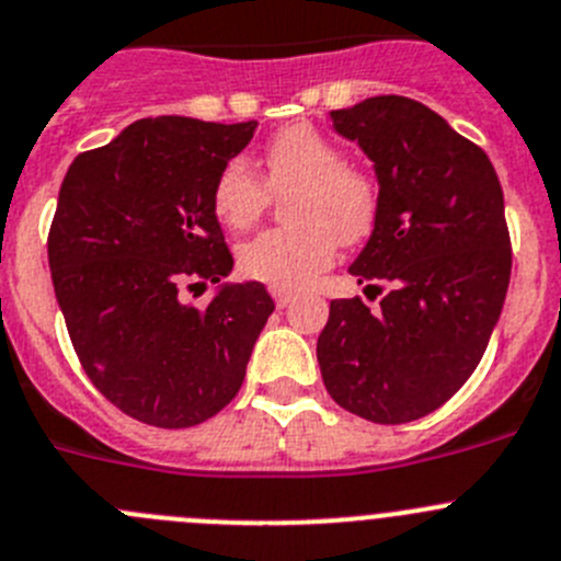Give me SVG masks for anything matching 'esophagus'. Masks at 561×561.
Instances as JSON below:
<instances>
[{
  "mask_svg": "<svg viewBox=\"0 0 561 561\" xmlns=\"http://www.w3.org/2000/svg\"><path fill=\"white\" fill-rule=\"evenodd\" d=\"M271 296H274L276 307H287L296 298V290H290V287H271Z\"/></svg>",
  "mask_w": 561,
  "mask_h": 561,
  "instance_id": "34e87169",
  "label": "esophagus"
}]
</instances>
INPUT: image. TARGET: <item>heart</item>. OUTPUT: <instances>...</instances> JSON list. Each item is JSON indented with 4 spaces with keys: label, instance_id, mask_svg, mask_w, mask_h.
<instances>
[{
    "label": "heart",
    "instance_id": "b5f03b06",
    "mask_svg": "<svg viewBox=\"0 0 561 561\" xmlns=\"http://www.w3.org/2000/svg\"><path fill=\"white\" fill-rule=\"evenodd\" d=\"M265 181L285 196L290 227L268 229L238 249V268L274 287H305L332 265L340 240L368 238L379 216V187L365 171L343 165L332 140L310 124L276 133L263 151ZM268 186V187H270ZM267 187V188H268ZM245 160L224 165L213 187V213L232 232L263 216L271 192Z\"/></svg>",
    "mask_w": 561,
    "mask_h": 561
}]
</instances>
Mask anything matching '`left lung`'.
<instances>
[{
  "label": "left lung",
  "instance_id": "left-lung-1",
  "mask_svg": "<svg viewBox=\"0 0 561 561\" xmlns=\"http://www.w3.org/2000/svg\"><path fill=\"white\" fill-rule=\"evenodd\" d=\"M329 115L379 182V216L348 274L387 293L376 312L334 298L318 365L343 410L410 423L468 381L504 310V193L490 157L415 99L370 96Z\"/></svg>",
  "mask_w": 561,
  "mask_h": 561
}]
</instances>
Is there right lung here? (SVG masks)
I'll use <instances>...</instances> for the list:
<instances>
[{"mask_svg":"<svg viewBox=\"0 0 561 561\" xmlns=\"http://www.w3.org/2000/svg\"><path fill=\"white\" fill-rule=\"evenodd\" d=\"M256 122L160 115L68 165L49 229L57 305L88 379L135 421L187 428L221 412L274 312L232 271L213 187ZM219 285L207 308L184 290Z\"/></svg>","mask_w":561,"mask_h":561,"instance_id":"obj_1","label":"right lung"}]
</instances>
